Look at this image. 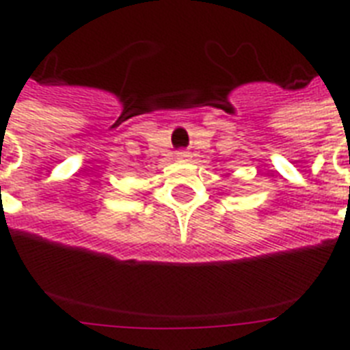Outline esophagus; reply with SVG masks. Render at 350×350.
I'll return each instance as SVG.
<instances>
[{
    "label": "esophagus",
    "mask_w": 350,
    "mask_h": 350,
    "mask_svg": "<svg viewBox=\"0 0 350 350\" xmlns=\"http://www.w3.org/2000/svg\"><path fill=\"white\" fill-rule=\"evenodd\" d=\"M176 158L181 159V161H187V159L191 158V152H189V150H178V152H176Z\"/></svg>",
    "instance_id": "1"
}]
</instances>
